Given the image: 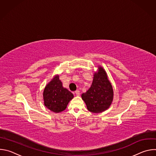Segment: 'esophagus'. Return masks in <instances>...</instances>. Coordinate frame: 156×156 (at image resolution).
Returning <instances> with one entry per match:
<instances>
[{"label":"esophagus","mask_w":156,"mask_h":156,"mask_svg":"<svg viewBox=\"0 0 156 156\" xmlns=\"http://www.w3.org/2000/svg\"><path fill=\"white\" fill-rule=\"evenodd\" d=\"M75 94H76V96H80V91H79V90H76V91H75Z\"/></svg>","instance_id":"34e87169"}]
</instances>
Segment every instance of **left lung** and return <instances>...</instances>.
Listing matches in <instances>:
<instances>
[{
  "instance_id": "8db88e82",
  "label": "left lung",
  "mask_w": 156,
  "mask_h": 156,
  "mask_svg": "<svg viewBox=\"0 0 156 156\" xmlns=\"http://www.w3.org/2000/svg\"><path fill=\"white\" fill-rule=\"evenodd\" d=\"M81 98L87 110L93 113L102 112L110 106L114 98L113 88L102 66H98V72L94 75L91 86L82 94Z\"/></svg>"
}]
</instances>
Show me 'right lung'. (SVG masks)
<instances>
[{"instance_id": "add662e5", "label": "right lung", "mask_w": 156, "mask_h": 156, "mask_svg": "<svg viewBox=\"0 0 156 156\" xmlns=\"http://www.w3.org/2000/svg\"><path fill=\"white\" fill-rule=\"evenodd\" d=\"M73 98V94L62 86L58 75H55L46 86L43 92L44 105L55 113L63 111Z\"/></svg>"}]
</instances>
